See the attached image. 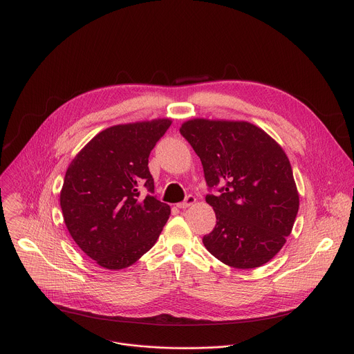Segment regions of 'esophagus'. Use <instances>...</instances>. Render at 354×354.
Here are the masks:
<instances>
[{
    "mask_svg": "<svg viewBox=\"0 0 354 354\" xmlns=\"http://www.w3.org/2000/svg\"><path fill=\"white\" fill-rule=\"evenodd\" d=\"M195 202H196L195 196H192V195H188V196L185 198V201H184V202H180V203H177V207H178V209H187V207L192 206Z\"/></svg>",
    "mask_w": 354,
    "mask_h": 354,
    "instance_id": "esophagus-1",
    "label": "esophagus"
}]
</instances>
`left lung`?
Here are the masks:
<instances>
[{
	"instance_id": "1",
	"label": "left lung",
	"mask_w": 354,
	"mask_h": 354,
	"mask_svg": "<svg viewBox=\"0 0 354 354\" xmlns=\"http://www.w3.org/2000/svg\"><path fill=\"white\" fill-rule=\"evenodd\" d=\"M180 133L201 158L206 183L218 187L206 202L216 213L205 248L234 268L270 261L290 235L299 192L285 151L260 127L243 120L191 119Z\"/></svg>"
}]
</instances>
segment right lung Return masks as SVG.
Listing matches in <instances>:
<instances>
[{
  "instance_id": "add662e5",
  "label": "right lung",
  "mask_w": 354,
  "mask_h": 354,
  "mask_svg": "<svg viewBox=\"0 0 354 354\" xmlns=\"http://www.w3.org/2000/svg\"><path fill=\"white\" fill-rule=\"evenodd\" d=\"M170 124L153 119L102 130L66 170L59 196L64 221L77 246L106 270L134 264L170 216V206L152 195L148 169L149 153Z\"/></svg>"
}]
</instances>
